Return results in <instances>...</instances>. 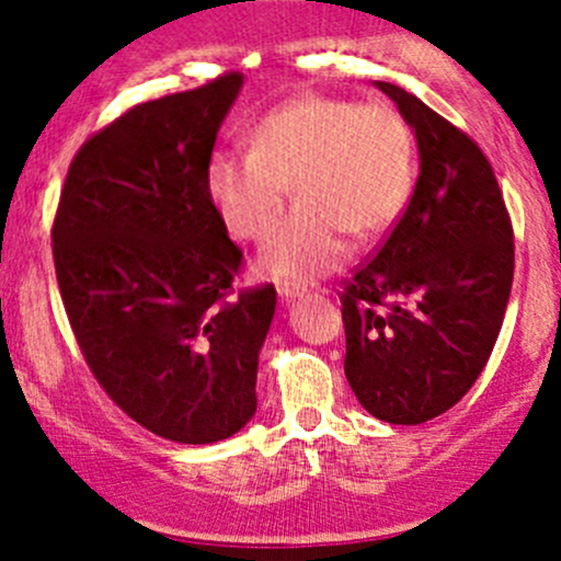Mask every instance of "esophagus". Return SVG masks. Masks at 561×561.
I'll return each mask as SVG.
<instances>
[{
  "label": "esophagus",
  "mask_w": 561,
  "mask_h": 561,
  "mask_svg": "<svg viewBox=\"0 0 561 561\" xmlns=\"http://www.w3.org/2000/svg\"><path fill=\"white\" fill-rule=\"evenodd\" d=\"M279 296H282V301H293V298L304 296V287L293 285V282H285V285H279Z\"/></svg>",
  "instance_id": "34e87169"
}]
</instances>
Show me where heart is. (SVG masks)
Returning a JSON list of instances; mask_svg holds the SVG:
<instances>
[{"instance_id": "obj_1", "label": "heart", "mask_w": 561, "mask_h": 561, "mask_svg": "<svg viewBox=\"0 0 561 561\" xmlns=\"http://www.w3.org/2000/svg\"><path fill=\"white\" fill-rule=\"evenodd\" d=\"M287 181L298 201L265 239L260 265L307 282L342 263L344 233H382L404 211L415 186L410 124L390 105L312 94L263 113L249 149H217L206 160L208 197L247 241L271 228Z\"/></svg>"}]
</instances>
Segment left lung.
Here are the masks:
<instances>
[{"mask_svg":"<svg viewBox=\"0 0 561 561\" xmlns=\"http://www.w3.org/2000/svg\"><path fill=\"white\" fill-rule=\"evenodd\" d=\"M377 87L417 138L421 175L375 257L344 279V375L375 417L417 426L483 371L513 285V222L491 162L415 94Z\"/></svg>","mask_w":561,"mask_h":561,"instance_id":"8db88e82","label":"left lung"}]
</instances>
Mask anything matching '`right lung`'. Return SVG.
I'll return each mask as SVG.
<instances>
[{
    "instance_id": "add662e5",
    "label": "right lung",
    "mask_w": 561,
    "mask_h": 561,
    "mask_svg": "<svg viewBox=\"0 0 561 561\" xmlns=\"http://www.w3.org/2000/svg\"><path fill=\"white\" fill-rule=\"evenodd\" d=\"M241 72L129 107L72 157L54 217L65 312L94 380L144 428L233 437L257 410L274 285L239 290L244 254L206 192Z\"/></svg>"
}]
</instances>
